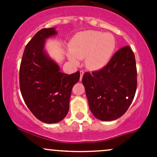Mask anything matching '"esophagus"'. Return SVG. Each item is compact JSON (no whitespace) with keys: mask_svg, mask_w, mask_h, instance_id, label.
Here are the masks:
<instances>
[{"mask_svg":"<svg viewBox=\"0 0 157 157\" xmlns=\"http://www.w3.org/2000/svg\"><path fill=\"white\" fill-rule=\"evenodd\" d=\"M80 80H82V77H83V74H84V71H83V70H80Z\"/></svg>","mask_w":157,"mask_h":157,"instance_id":"obj_1","label":"esophagus"}]
</instances>
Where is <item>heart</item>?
<instances>
[{"mask_svg": "<svg viewBox=\"0 0 157 157\" xmlns=\"http://www.w3.org/2000/svg\"><path fill=\"white\" fill-rule=\"evenodd\" d=\"M116 48L113 35L99 31L82 32L74 37L70 44L69 59L77 64V59L86 58V64L92 70L105 67L112 58Z\"/></svg>", "mask_w": 157, "mask_h": 157, "instance_id": "b5f03b06", "label": "heart"}]
</instances>
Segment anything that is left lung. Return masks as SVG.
<instances>
[{"instance_id": "obj_1", "label": "left lung", "mask_w": 157, "mask_h": 157, "mask_svg": "<svg viewBox=\"0 0 157 157\" xmlns=\"http://www.w3.org/2000/svg\"><path fill=\"white\" fill-rule=\"evenodd\" d=\"M82 82L96 118L113 121L122 116L137 90V67L131 48L127 45L118 49L105 67L85 73Z\"/></svg>"}]
</instances>
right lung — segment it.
<instances>
[{
    "mask_svg": "<svg viewBox=\"0 0 157 157\" xmlns=\"http://www.w3.org/2000/svg\"><path fill=\"white\" fill-rule=\"evenodd\" d=\"M54 28L42 29L28 42L20 67V88L32 113L45 123H57L67 115L72 88L80 71L68 74L45 55L44 43L56 34Z\"/></svg>",
    "mask_w": 157,
    "mask_h": 157,
    "instance_id": "1",
    "label": "right lung"
}]
</instances>
